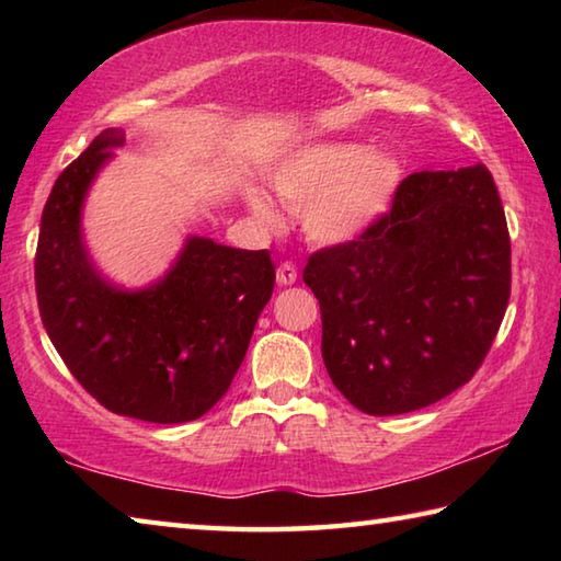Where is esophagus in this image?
<instances>
[{"label": "esophagus", "instance_id": "34e87169", "mask_svg": "<svg viewBox=\"0 0 561 561\" xmlns=\"http://www.w3.org/2000/svg\"><path fill=\"white\" fill-rule=\"evenodd\" d=\"M277 282L282 287H289V284L297 282V267H294L291 262H284L277 267Z\"/></svg>", "mask_w": 561, "mask_h": 561}]
</instances>
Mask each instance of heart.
Here are the masks:
<instances>
[{
    "instance_id": "heart-1",
    "label": "heart",
    "mask_w": 561,
    "mask_h": 561,
    "mask_svg": "<svg viewBox=\"0 0 561 561\" xmlns=\"http://www.w3.org/2000/svg\"><path fill=\"white\" fill-rule=\"evenodd\" d=\"M405 178L408 165L396 150L317 144L282 160L272 183L284 203L301 207L299 222L309 242L336 247L381 222ZM247 201L264 222H277V210L262 190H250Z\"/></svg>"
}]
</instances>
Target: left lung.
I'll list each match as a JSON object with an SVG mask.
<instances>
[{
  "label": "left lung",
  "mask_w": 561,
  "mask_h": 561,
  "mask_svg": "<svg viewBox=\"0 0 561 561\" xmlns=\"http://www.w3.org/2000/svg\"><path fill=\"white\" fill-rule=\"evenodd\" d=\"M510 277L490 170L408 175L381 222L304 267L331 381L368 415L411 413L458 391L497 336Z\"/></svg>",
  "instance_id": "left-lung-1"
}]
</instances>
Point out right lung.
I'll use <instances>...</instances> for the list:
<instances>
[{"instance_id":"1","label":"right lung","mask_w":561,"mask_h":561,"mask_svg":"<svg viewBox=\"0 0 561 561\" xmlns=\"http://www.w3.org/2000/svg\"><path fill=\"white\" fill-rule=\"evenodd\" d=\"M126 146L106 128L56 178L36 244V299L46 334L76 381L108 411L187 423L227 393L274 289L270 250H234L190 234L153 284L103 277L83 242V203Z\"/></svg>"}]
</instances>
